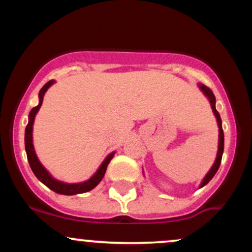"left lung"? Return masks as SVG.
<instances>
[{
    "mask_svg": "<svg viewBox=\"0 0 252 252\" xmlns=\"http://www.w3.org/2000/svg\"><path fill=\"white\" fill-rule=\"evenodd\" d=\"M199 88H200L202 94L209 98V100L211 103V108H212L213 114H215V116L217 118V122H218V128H219V144H218V153H217V158H216L215 163H213L212 168L210 169V172L207 173L206 176H205L204 180L201 181V184H200V189H201V187H204L205 185L209 184V182L211 181V179L215 176L217 170H218V168H219V166H220L222 152H224V131H222L220 115H219V112L217 111V109H216V97H215V94H213L212 90L207 88V86H205L204 84H199Z\"/></svg>",
    "mask_w": 252,
    "mask_h": 252,
    "instance_id": "left-lung-1",
    "label": "left lung"
}]
</instances>
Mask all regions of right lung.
Here are the masks:
<instances>
[{"mask_svg":"<svg viewBox=\"0 0 252 252\" xmlns=\"http://www.w3.org/2000/svg\"><path fill=\"white\" fill-rule=\"evenodd\" d=\"M52 84H54V80H50L48 83H46L45 85L42 86V89L40 90L39 92V104L31 110L30 116H28V124L26 126V131H25V148H26V153H27V158L28 162H30V166L32 170H33L34 175L39 179L40 181L42 182L43 185L48 187V189L53 190V192L59 193V194H63V195H74V194H80V193H85L89 192V190L94 189V187L102 181V179L104 178V174H105L106 167L111 158H114L115 152L109 154L105 158V160L103 161L102 164L99 166V168L91 178L89 179L88 181L84 182H79V184H66V182L56 180V179L52 176L50 173L46 170L45 167L40 163L39 158H36L35 150H34V146H33V123H34V118H35V115L39 111L40 106H41L42 100H43V96H45V92L47 91V89L50 88Z\"/></svg>","mask_w":252,"mask_h":252,"instance_id":"right-lung-1","label":"right lung"}]
</instances>
